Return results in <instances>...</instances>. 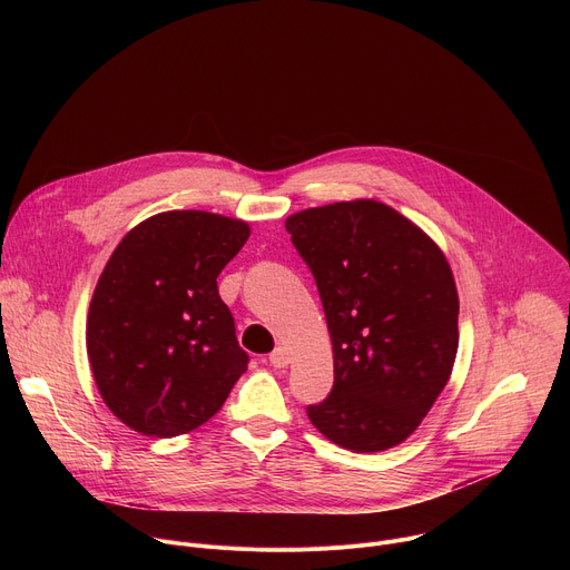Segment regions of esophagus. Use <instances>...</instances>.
I'll list each match as a JSON object with an SVG mask.
<instances>
[{
  "label": "esophagus",
  "mask_w": 570,
  "mask_h": 570,
  "mask_svg": "<svg viewBox=\"0 0 570 570\" xmlns=\"http://www.w3.org/2000/svg\"><path fill=\"white\" fill-rule=\"evenodd\" d=\"M268 361H271L273 367H286V365L291 363V354H288L286 347H277V350L271 354Z\"/></svg>",
  "instance_id": "1"
}]
</instances>
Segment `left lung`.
I'll list each match as a JSON object with an SVG mask.
<instances>
[{"mask_svg":"<svg viewBox=\"0 0 570 570\" xmlns=\"http://www.w3.org/2000/svg\"><path fill=\"white\" fill-rule=\"evenodd\" d=\"M334 345V387L308 405L334 444L387 451L411 438L458 354V288L438 243L385 203L361 198L286 218Z\"/></svg>","mask_w":570,"mask_h":570,"instance_id":"1","label":"left lung"}]
</instances>
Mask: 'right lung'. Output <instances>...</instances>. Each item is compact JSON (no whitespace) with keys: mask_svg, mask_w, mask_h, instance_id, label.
<instances>
[{"mask_svg":"<svg viewBox=\"0 0 570 570\" xmlns=\"http://www.w3.org/2000/svg\"><path fill=\"white\" fill-rule=\"evenodd\" d=\"M248 236L246 220L174 209L141 220L115 248L86 341L101 399L128 429L189 433L220 411L248 370L216 286Z\"/></svg>","mask_w":570,"mask_h":570,"instance_id":"right-lung-1","label":"right lung"}]
</instances>
